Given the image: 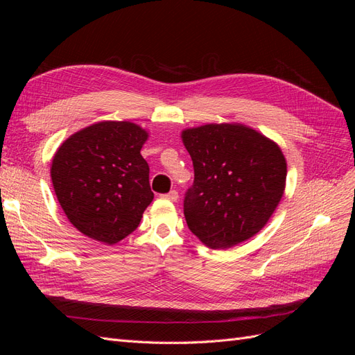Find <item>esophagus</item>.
I'll list each match as a JSON object with an SVG mask.
<instances>
[{"instance_id":"1","label":"esophagus","mask_w":355,"mask_h":355,"mask_svg":"<svg viewBox=\"0 0 355 355\" xmlns=\"http://www.w3.org/2000/svg\"><path fill=\"white\" fill-rule=\"evenodd\" d=\"M161 198H166V200H170V201H176L178 198H179V194H178V191H170V192H167V194H163L161 196Z\"/></svg>"}]
</instances>
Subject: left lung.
I'll return each mask as SVG.
<instances>
[{
    "instance_id": "obj_1",
    "label": "left lung",
    "mask_w": 355,
    "mask_h": 355,
    "mask_svg": "<svg viewBox=\"0 0 355 355\" xmlns=\"http://www.w3.org/2000/svg\"><path fill=\"white\" fill-rule=\"evenodd\" d=\"M194 166L184 198L192 234L227 249L259 232L280 202L287 166L270 139L241 124H206L182 132Z\"/></svg>"
}]
</instances>
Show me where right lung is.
I'll return each instance as SVG.
<instances>
[{
	"mask_svg": "<svg viewBox=\"0 0 355 355\" xmlns=\"http://www.w3.org/2000/svg\"><path fill=\"white\" fill-rule=\"evenodd\" d=\"M148 133L128 121H102L72 135L51 163V182L69 222L87 237L115 244L151 204Z\"/></svg>",
	"mask_w": 355,
	"mask_h": 355,
	"instance_id": "right-lung-1",
	"label": "right lung"
}]
</instances>
